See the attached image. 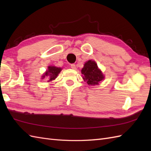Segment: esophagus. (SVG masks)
Listing matches in <instances>:
<instances>
[{
  "label": "esophagus",
  "mask_w": 151,
  "mask_h": 151,
  "mask_svg": "<svg viewBox=\"0 0 151 151\" xmlns=\"http://www.w3.org/2000/svg\"><path fill=\"white\" fill-rule=\"evenodd\" d=\"M70 67H71L73 69H76V66L75 65V64H71V65H70Z\"/></svg>",
  "instance_id": "34e87169"
}]
</instances>
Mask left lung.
Here are the masks:
<instances>
[{
  "label": "left lung",
  "instance_id": "8db88e82",
  "mask_svg": "<svg viewBox=\"0 0 151 151\" xmlns=\"http://www.w3.org/2000/svg\"><path fill=\"white\" fill-rule=\"evenodd\" d=\"M81 73L84 75L83 78L87 81L88 85H98L104 78L103 74L99 69L97 63L92 60H89L84 64Z\"/></svg>",
  "mask_w": 151,
  "mask_h": 151
}]
</instances>
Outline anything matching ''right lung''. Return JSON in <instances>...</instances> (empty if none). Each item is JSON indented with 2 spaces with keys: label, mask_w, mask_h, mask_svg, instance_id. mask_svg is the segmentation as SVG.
Returning a JSON list of instances; mask_svg holds the SVG:
<instances>
[{
  "label": "right lung",
  "mask_w": 151,
  "mask_h": 151,
  "mask_svg": "<svg viewBox=\"0 0 151 151\" xmlns=\"http://www.w3.org/2000/svg\"><path fill=\"white\" fill-rule=\"evenodd\" d=\"M61 70H62V68H60V67L49 66L48 67V70H47V72L44 74V75H43L42 79L45 77L46 76H48V78H49L48 81H52V80H54L57 77L58 75L60 73Z\"/></svg>",
  "instance_id": "1"
}]
</instances>
